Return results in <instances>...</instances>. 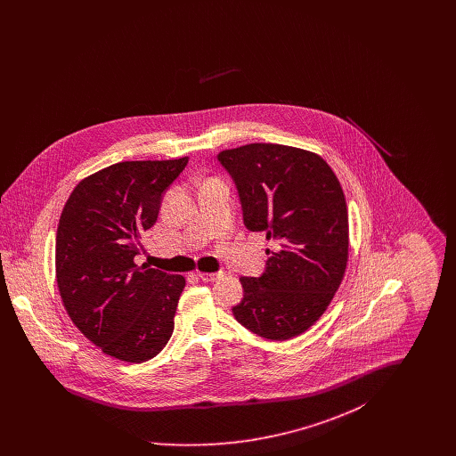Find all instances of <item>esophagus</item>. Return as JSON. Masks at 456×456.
<instances>
[{"label":"esophagus","mask_w":456,"mask_h":456,"mask_svg":"<svg viewBox=\"0 0 456 456\" xmlns=\"http://www.w3.org/2000/svg\"><path fill=\"white\" fill-rule=\"evenodd\" d=\"M220 272H217V273H203V272H198L196 273V277L201 281V282H216L217 279H220Z\"/></svg>","instance_id":"obj_1"}]
</instances>
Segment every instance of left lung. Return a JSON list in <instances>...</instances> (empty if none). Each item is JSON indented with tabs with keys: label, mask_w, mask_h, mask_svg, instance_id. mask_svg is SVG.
<instances>
[{
	"label": "left lung",
	"mask_w": 456,
	"mask_h": 456,
	"mask_svg": "<svg viewBox=\"0 0 456 456\" xmlns=\"http://www.w3.org/2000/svg\"><path fill=\"white\" fill-rule=\"evenodd\" d=\"M238 190L244 225L273 244L260 277H240L234 318L268 340L301 335L323 314L348 258L346 196L313 152L249 143L217 155Z\"/></svg>",
	"instance_id": "8db88e82"
}]
</instances>
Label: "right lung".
<instances>
[{"mask_svg":"<svg viewBox=\"0 0 456 456\" xmlns=\"http://www.w3.org/2000/svg\"><path fill=\"white\" fill-rule=\"evenodd\" d=\"M188 157L112 164L80 181L56 232V279L66 313L104 354L145 362L169 342L184 277L136 265L162 196Z\"/></svg>","mask_w":456,"mask_h":456,"instance_id":"add662e5","label":"right lung"}]
</instances>
